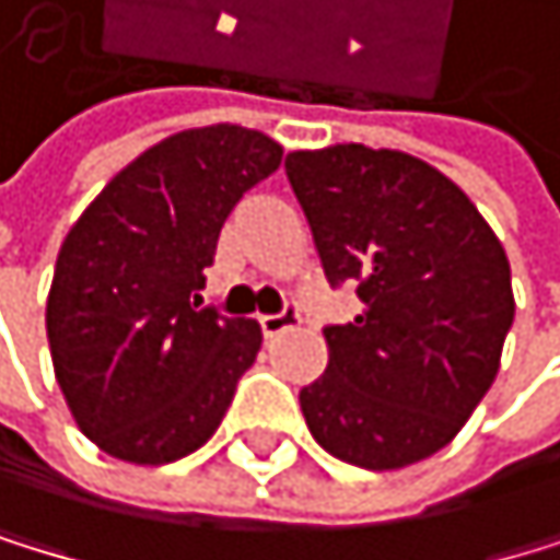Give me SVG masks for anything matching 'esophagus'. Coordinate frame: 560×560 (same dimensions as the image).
I'll list each match as a JSON object with an SVG mask.
<instances>
[{
	"instance_id": "obj_1",
	"label": "esophagus",
	"mask_w": 560,
	"mask_h": 560,
	"mask_svg": "<svg viewBox=\"0 0 560 560\" xmlns=\"http://www.w3.org/2000/svg\"><path fill=\"white\" fill-rule=\"evenodd\" d=\"M295 323H299V306H295V303H285L278 313H265V316H261V334H265V337H278V334L292 330Z\"/></svg>"
}]
</instances>
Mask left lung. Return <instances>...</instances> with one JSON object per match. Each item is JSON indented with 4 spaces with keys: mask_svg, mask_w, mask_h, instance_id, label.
Wrapping results in <instances>:
<instances>
[{
    "mask_svg": "<svg viewBox=\"0 0 560 560\" xmlns=\"http://www.w3.org/2000/svg\"><path fill=\"white\" fill-rule=\"evenodd\" d=\"M323 271L361 313L323 327L330 361L299 393L323 451L388 471L438 454L489 393L513 327L510 261L475 202L402 151L337 143L285 158Z\"/></svg>",
    "mask_w": 560,
    "mask_h": 560,
    "instance_id": "obj_1",
    "label": "left lung"
}]
</instances>
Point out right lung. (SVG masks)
Returning <instances> with one entry per match:
<instances>
[{
    "instance_id": "add662e5",
    "label": "right lung",
    "mask_w": 560,
    "mask_h": 560,
    "mask_svg": "<svg viewBox=\"0 0 560 560\" xmlns=\"http://www.w3.org/2000/svg\"><path fill=\"white\" fill-rule=\"evenodd\" d=\"M278 164L282 148L257 130H185L68 230L47 295L54 375L85 438L119 462L199 451L261 351V327L202 306L199 289L233 206Z\"/></svg>"
}]
</instances>
